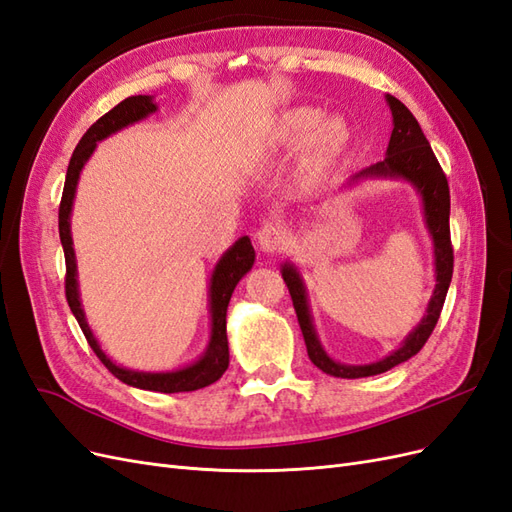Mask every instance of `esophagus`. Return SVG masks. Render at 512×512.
<instances>
[{
  "instance_id": "esophagus-1",
  "label": "esophagus",
  "mask_w": 512,
  "mask_h": 512,
  "mask_svg": "<svg viewBox=\"0 0 512 512\" xmlns=\"http://www.w3.org/2000/svg\"><path fill=\"white\" fill-rule=\"evenodd\" d=\"M256 241H258L262 252L277 254V252H282L284 247L288 245L290 237H288V230H286L282 224L269 222V224H265V226H262V228L258 230Z\"/></svg>"
}]
</instances>
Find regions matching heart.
<instances>
[{
  "label": "heart",
  "instance_id": "heart-1",
  "mask_svg": "<svg viewBox=\"0 0 512 512\" xmlns=\"http://www.w3.org/2000/svg\"><path fill=\"white\" fill-rule=\"evenodd\" d=\"M271 141L280 149H299L309 143V158L324 166L335 162L348 149L350 130L342 119H324L318 108H292L275 121Z\"/></svg>",
  "mask_w": 512,
  "mask_h": 512
}]
</instances>
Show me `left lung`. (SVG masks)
<instances>
[{
    "label": "left lung",
    "instance_id": "1",
    "mask_svg": "<svg viewBox=\"0 0 512 512\" xmlns=\"http://www.w3.org/2000/svg\"><path fill=\"white\" fill-rule=\"evenodd\" d=\"M386 104H389L391 115H393V132H391L389 147H386V158L382 162L371 164L369 168H363L361 173L352 175L346 181V185H352L363 179H399V181H408L412 185L416 194L421 196L425 226L433 241L436 288H433L423 320L408 333V337L399 344L397 350L386 354L384 359L376 363L346 365V363L333 361L327 354V350L322 348L314 327L312 309H309L307 288H305L303 277L292 262H284L282 277L290 290L292 305L301 324L309 359H312V363L318 369H322L324 374L335 376V378L352 380V378L378 376V374H384V371H389L391 367L412 359V356L425 346L433 327L438 324L446 292H448V286H451V277H453V245H451V226H448V215H451V194H448L446 175L442 173V168L429 147V141L425 138L421 126H418L414 115L406 108V104H401L397 98L389 94H386Z\"/></svg>",
    "mask_w": 512,
    "mask_h": 512
}]
</instances>
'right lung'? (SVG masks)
Masks as SVG:
<instances>
[{"label":"right lung","mask_w":512,"mask_h":512,"mask_svg":"<svg viewBox=\"0 0 512 512\" xmlns=\"http://www.w3.org/2000/svg\"><path fill=\"white\" fill-rule=\"evenodd\" d=\"M158 111V104L153 102V96H132L119 102L115 108H111L106 115H102L94 126H91L83 138L76 145L68 173H66V185L64 194H61L59 205V239L61 247H64L66 256V299L72 309V314L79 322L81 331L85 333L91 350L96 352L98 359L106 365L115 378L126 382L136 389L145 391H158V393H185V391H198L205 386L220 380L224 371L228 369V337H226V309L230 303L235 286L241 282V277L252 269L256 252L252 247L250 237H241L239 241L232 243L228 250L222 254V258L215 265L211 280H209V316H211V335L205 352L190 365L173 369V371H138L121 367L115 361H111L94 335L89 329V322L85 316V309L81 303L79 292V271H76V256H74V243H72V230H70V215L76 196V185L81 179V170L91 158V153L96 151L98 143L104 141L111 134L132 126L136 121H143L149 115Z\"/></svg>","instance_id":"obj_1"}]
</instances>
